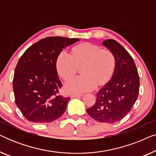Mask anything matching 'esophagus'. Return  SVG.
I'll list each match as a JSON object with an SVG mask.
<instances>
[{
    "label": "esophagus",
    "mask_w": 156,
    "mask_h": 156,
    "mask_svg": "<svg viewBox=\"0 0 156 156\" xmlns=\"http://www.w3.org/2000/svg\"><path fill=\"white\" fill-rule=\"evenodd\" d=\"M82 94H71V98H78L81 97Z\"/></svg>",
    "instance_id": "esophagus-1"
}]
</instances>
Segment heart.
<instances>
[{
	"instance_id": "b5f03b06",
	"label": "heart",
	"mask_w": 156,
	"mask_h": 156,
	"mask_svg": "<svg viewBox=\"0 0 156 156\" xmlns=\"http://www.w3.org/2000/svg\"><path fill=\"white\" fill-rule=\"evenodd\" d=\"M57 73L67 80L74 76L81 67L82 75L70 79L65 84L68 92L80 94L92 90L105 84L112 76L115 67V57L108 49L89 42L74 46L72 55L62 51L56 59Z\"/></svg>"
}]
</instances>
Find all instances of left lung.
Masks as SVG:
<instances>
[{
  "label": "left lung",
  "mask_w": 156,
  "mask_h": 156,
  "mask_svg": "<svg viewBox=\"0 0 156 156\" xmlns=\"http://www.w3.org/2000/svg\"><path fill=\"white\" fill-rule=\"evenodd\" d=\"M103 44L114 55V72L87 112L96 121L113 123L124 118L135 104L139 94V75L133 58L121 44L112 39L104 40Z\"/></svg>",
  "instance_id": "1"
}]
</instances>
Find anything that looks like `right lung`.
<instances>
[{
    "label": "right lung",
    "instance_id": "obj_1",
    "mask_svg": "<svg viewBox=\"0 0 156 156\" xmlns=\"http://www.w3.org/2000/svg\"><path fill=\"white\" fill-rule=\"evenodd\" d=\"M80 39L48 37L33 44L20 57L12 81L15 101L27 120L50 123L65 113L70 97L59 94L57 75L59 52Z\"/></svg>",
    "mask_w": 156,
    "mask_h": 156
}]
</instances>
